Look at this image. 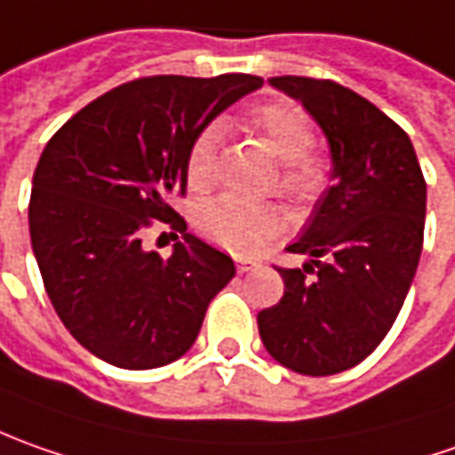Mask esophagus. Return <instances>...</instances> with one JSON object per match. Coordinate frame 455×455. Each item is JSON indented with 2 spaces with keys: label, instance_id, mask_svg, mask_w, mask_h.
<instances>
[{
  "label": "esophagus",
  "instance_id": "1",
  "mask_svg": "<svg viewBox=\"0 0 455 455\" xmlns=\"http://www.w3.org/2000/svg\"><path fill=\"white\" fill-rule=\"evenodd\" d=\"M254 267H259L257 259H236V272H239V275L249 272V269H254Z\"/></svg>",
  "mask_w": 455,
  "mask_h": 455
}]
</instances>
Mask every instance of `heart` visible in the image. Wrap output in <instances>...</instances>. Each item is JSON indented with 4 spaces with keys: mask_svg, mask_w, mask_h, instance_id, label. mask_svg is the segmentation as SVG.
Returning a JSON list of instances; mask_svg holds the SVG:
<instances>
[{
    "mask_svg": "<svg viewBox=\"0 0 455 455\" xmlns=\"http://www.w3.org/2000/svg\"><path fill=\"white\" fill-rule=\"evenodd\" d=\"M242 128L257 135L279 161V191L294 201H315L330 183L327 158L312 148L315 125L299 105L267 100L242 116ZM216 128H204L191 140L183 161V179L191 191L212 188L216 173ZM282 212L267 204H249L236 196H219L204 204L196 216L198 231L234 254H257L282 231Z\"/></svg>",
    "mask_w": 455,
    "mask_h": 455,
    "instance_id": "b5f03b06",
    "label": "heart"
}]
</instances>
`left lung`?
<instances>
[{"label":"left lung","mask_w":455,"mask_h":455,"mask_svg":"<svg viewBox=\"0 0 455 455\" xmlns=\"http://www.w3.org/2000/svg\"><path fill=\"white\" fill-rule=\"evenodd\" d=\"M269 83L320 123L335 186L287 249L309 261L276 267L284 297L259 312V335L284 368L335 375L383 342L405 302L423 249L426 179L408 133L350 87L297 75Z\"/></svg>","instance_id":"obj_1"}]
</instances>
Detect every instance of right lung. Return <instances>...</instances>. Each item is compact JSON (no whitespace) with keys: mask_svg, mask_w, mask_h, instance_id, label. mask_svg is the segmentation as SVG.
Wrapping results in <instances>:
<instances>
[{"mask_svg":"<svg viewBox=\"0 0 455 455\" xmlns=\"http://www.w3.org/2000/svg\"><path fill=\"white\" fill-rule=\"evenodd\" d=\"M261 83L242 72L131 80L44 146L29 196L32 251L57 317L95 357L125 370L179 360L236 275L231 257L186 231L171 198L186 194L191 140ZM156 220L181 234L168 259L142 246Z\"/></svg>","mask_w":455,"mask_h":455,"instance_id":"right-lung-1","label":"right lung"}]
</instances>
